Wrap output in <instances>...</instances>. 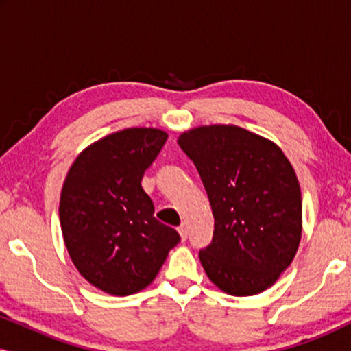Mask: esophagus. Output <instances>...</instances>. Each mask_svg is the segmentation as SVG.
Instances as JSON below:
<instances>
[{"instance_id":"obj_1","label":"esophagus","mask_w":351,"mask_h":351,"mask_svg":"<svg viewBox=\"0 0 351 351\" xmlns=\"http://www.w3.org/2000/svg\"><path fill=\"white\" fill-rule=\"evenodd\" d=\"M179 234H180L182 241H185V239H186V237H189V232H186L185 225H180V227H179Z\"/></svg>"}]
</instances>
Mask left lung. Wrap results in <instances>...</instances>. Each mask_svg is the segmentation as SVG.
Wrapping results in <instances>:
<instances>
[{
	"mask_svg": "<svg viewBox=\"0 0 351 351\" xmlns=\"http://www.w3.org/2000/svg\"><path fill=\"white\" fill-rule=\"evenodd\" d=\"M214 214V237L199 251L206 275L230 295L261 294L294 261L302 237L295 171L275 142L233 124L182 132Z\"/></svg>",
	"mask_w": 351,
	"mask_h": 351,
	"instance_id": "1",
	"label": "left lung"
}]
</instances>
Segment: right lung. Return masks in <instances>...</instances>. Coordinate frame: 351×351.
<instances>
[{"instance_id":"1","label":"right lung","mask_w":351,"mask_h":351,"mask_svg":"<svg viewBox=\"0 0 351 351\" xmlns=\"http://www.w3.org/2000/svg\"><path fill=\"white\" fill-rule=\"evenodd\" d=\"M155 128H128L80 153L60 193V227L81 276L112 295L145 289L180 241L158 222L142 177L165 145Z\"/></svg>"}]
</instances>
